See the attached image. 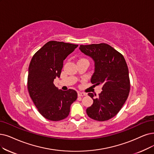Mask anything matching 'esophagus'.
<instances>
[{"label":"esophagus","instance_id":"34e87169","mask_svg":"<svg viewBox=\"0 0 154 154\" xmlns=\"http://www.w3.org/2000/svg\"><path fill=\"white\" fill-rule=\"evenodd\" d=\"M78 97H83V96L87 95V94H86L85 93H83V92L78 91Z\"/></svg>","mask_w":154,"mask_h":154}]
</instances>
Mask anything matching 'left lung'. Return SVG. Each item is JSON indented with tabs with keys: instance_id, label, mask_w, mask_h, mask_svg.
I'll list each match as a JSON object with an SVG mask.
<instances>
[{
	"instance_id": "left-lung-1",
	"label": "left lung",
	"mask_w": 154,
	"mask_h": 154,
	"mask_svg": "<svg viewBox=\"0 0 154 154\" xmlns=\"http://www.w3.org/2000/svg\"><path fill=\"white\" fill-rule=\"evenodd\" d=\"M79 49L94 62L91 82L102 85L98 97L88 93L94 103L87 109L90 118L98 121L111 119L119 112L127 100L130 90L128 66L123 56L106 44L83 45Z\"/></svg>"
}]
</instances>
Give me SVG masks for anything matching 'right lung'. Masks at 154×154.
<instances>
[{"instance_id":"obj_1","label":"right lung","mask_w":154,"mask_h":154,"mask_svg":"<svg viewBox=\"0 0 154 154\" xmlns=\"http://www.w3.org/2000/svg\"><path fill=\"white\" fill-rule=\"evenodd\" d=\"M78 45L50 41L36 52L31 60L28 76L30 97L39 112L47 119L57 121L67 118L70 106L78 97L72 89L57 88L54 79L59 78L64 60Z\"/></svg>"}]
</instances>
